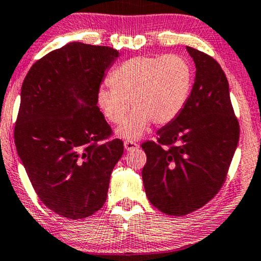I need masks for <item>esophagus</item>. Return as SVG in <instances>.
I'll return each instance as SVG.
<instances>
[{
	"label": "esophagus",
	"mask_w": 261,
	"mask_h": 261,
	"mask_svg": "<svg viewBox=\"0 0 261 261\" xmlns=\"http://www.w3.org/2000/svg\"><path fill=\"white\" fill-rule=\"evenodd\" d=\"M137 143L136 142H132V141H126L124 142V148H125L126 151H131V150H135L137 148Z\"/></svg>",
	"instance_id": "esophagus-1"
}]
</instances>
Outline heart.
Returning a JSON list of instances; mask_svg holds the SVG:
<instances>
[{
    "label": "heart",
    "mask_w": 261,
    "mask_h": 261,
    "mask_svg": "<svg viewBox=\"0 0 261 261\" xmlns=\"http://www.w3.org/2000/svg\"><path fill=\"white\" fill-rule=\"evenodd\" d=\"M110 84L98 90V108L110 123L119 124L131 105L134 111L116 132L135 141L151 122L166 125L177 118L192 91L193 68L179 56L135 57L113 71Z\"/></svg>",
    "instance_id": "obj_1"
}]
</instances>
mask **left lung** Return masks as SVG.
<instances>
[{"mask_svg":"<svg viewBox=\"0 0 261 261\" xmlns=\"http://www.w3.org/2000/svg\"><path fill=\"white\" fill-rule=\"evenodd\" d=\"M186 48L196 67L188 101L177 118L157 131V143L142 144L146 196L153 207L174 216L189 214L216 195L240 134L221 66L200 50Z\"/></svg>","mask_w":261,"mask_h":261,"instance_id":"obj_1","label":"left lung"}]
</instances>
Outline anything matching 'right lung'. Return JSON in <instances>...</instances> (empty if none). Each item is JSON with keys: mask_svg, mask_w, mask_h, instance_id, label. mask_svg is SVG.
Masks as SVG:
<instances>
[{"mask_svg": "<svg viewBox=\"0 0 261 261\" xmlns=\"http://www.w3.org/2000/svg\"><path fill=\"white\" fill-rule=\"evenodd\" d=\"M118 58L111 47L69 42L36 61L22 84L17 155L40 200L64 218H87L104 205L124 152L97 106Z\"/></svg>", "mask_w": 261, "mask_h": 261, "instance_id": "right-lung-1", "label": "right lung"}]
</instances>
